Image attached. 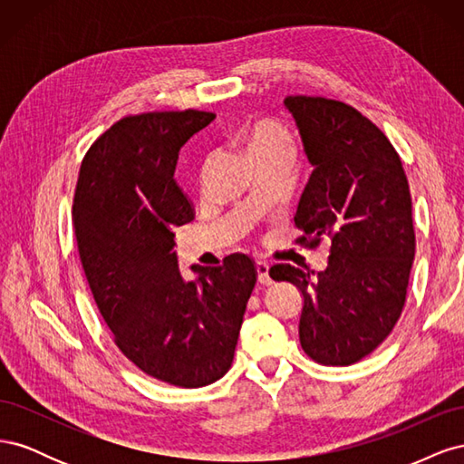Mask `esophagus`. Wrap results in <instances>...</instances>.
<instances>
[{"instance_id": "obj_1", "label": "esophagus", "mask_w": 464, "mask_h": 464, "mask_svg": "<svg viewBox=\"0 0 464 464\" xmlns=\"http://www.w3.org/2000/svg\"><path fill=\"white\" fill-rule=\"evenodd\" d=\"M256 269H257V280L261 285H271V276H269V263L265 261H257L256 263Z\"/></svg>"}]
</instances>
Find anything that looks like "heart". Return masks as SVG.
Returning <instances> with one entry per match:
<instances>
[{
	"label": "heart",
	"instance_id": "obj_1",
	"mask_svg": "<svg viewBox=\"0 0 464 464\" xmlns=\"http://www.w3.org/2000/svg\"><path fill=\"white\" fill-rule=\"evenodd\" d=\"M237 145L247 154L251 164L263 160H288L292 159L296 143L285 123L278 120H257L240 130L236 135Z\"/></svg>",
	"mask_w": 464,
	"mask_h": 464
}]
</instances>
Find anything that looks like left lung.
Returning <instances> with one entry per match:
<instances>
[{
	"label": "left lung",
	"instance_id": "left-lung-1",
	"mask_svg": "<svg viewBox=\"0 0 464 464\" xmlns=\"http://www.w3.org/2000/svg\"><path fill=\"white\" fill-rule=\"evenodd\" d=\"M314 164L294 222L296 244L331 242L327 269L312 276L288 263L273 280L304 296L300 344L323 366H350L382 344L402 314L416 236L409 179L399 152L353 106L323 96H288Z\"/></svg>",
	"mask_w": 464,
	"mask_h": 464
}]
</instances>
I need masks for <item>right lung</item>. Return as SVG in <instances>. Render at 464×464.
<instances>
[{
    "instance_id": "add662e5",
    "label": "right lung",
    "mask_w": 464,
    "mask_h": 464,
    "mask_svg": "<svg viewBox=\"0 0 464 464\" xmlns=\"http://www.w3.org/2000/svg\"><path fill=\"white\" fill-rule=\"evenodd\" d=\"M213 120L193 108L121 118L87 150L73 198L82 271L111 339L143 373L184 389L230 370L257 280L254 259L230 254L193 265L186 283L172 251L174 227L195 217L174 179L178 152Z\"/></svg>"
}]
</instances>
